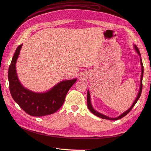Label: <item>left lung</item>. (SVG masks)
<instances>
[{
	"label": "left lung",
	"mask_w": 151,
	"mask_h": 151,
	"mask_svg": "<svg viewBox=\"0 0 151 151\" xmlns=\"http://www.w3.org/2000/svg\"><path fill=\"white\" fill-rule=\"evenodd\" d=\"M134 49H135V50L137 51V52H138V54L139 55V56L141 57V54H140V52H139V51L138 50V48L137 47V46L136 45H134ZM140 62H141V81H140V87H139V92H138V96L135 99V100L134 101L133 104H132V106L129 109L126 111H125L124 113H123L122 114H121L119 116H118L117 117H116V118H111V117H109L108 116H106L105 115H104L100 113H99L98 111H97L95 110L92 106V104H91V96H90V93H89V91H88V97H87V101H88V107L89 108V109L91 111V112L93 114H95L96 116H97V117H99L100 118H102V119H108V120H111V121H116V120H118V119H120L124 117V116H125L132 109V108H133V106H134V105L136 104V103L137 102V101L138 100V99H139L140 97V96L141 94V92H142V75H143V71H144V67H143V65H142V60H141V58H140Z\"/></svg>",
	"instance_id": "left-lung-1"
}]
</instances>
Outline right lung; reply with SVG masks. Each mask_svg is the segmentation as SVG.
Segmentation results:
<instances>
[{"mask_svg":"<svg viewBox=\"0 0 151 151\" xmlns=\"http://www.w3.org/2000/svg\"><path fill=\"white\" fill-rule=\"evenodd\" d=\"M22 44L16 50L9 68L8 78L10 91L15 102L28 114L40 117L51 114L62 106L66 95L76 78L63 81L46 92L37 93L26 89L19 82L16 70V62Z\"/></svg>","mask_w":151,"mask_h":151,"instance_id":"obj_1","label":"right lung"}]
</instances>
